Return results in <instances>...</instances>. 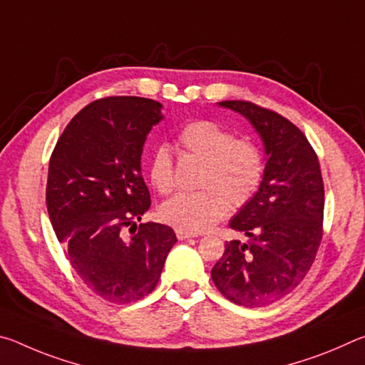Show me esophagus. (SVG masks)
Returning a JSON list of instances; mask_svg holds the SVG:
<instances>
[{
  "mask_svg": "<svg viewBox=\"0 0 365 365\" xmlns=\"http://www.w3.org/2000/svg\"><path fill=\"white\" fill-rule=\"evenodd\" d=\"M177 238L178 240H187V238H195L196 235L195 233H190V232H185V230H177Z\"/></svg>",
  "mask_w": 365,
  "mask_h": 365,
  "instance_id": "esophagus-1",
  "label": "esophagus"
}]
</instances>
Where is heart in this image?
Here are the masks:
<instances>
[{
    "label": "heart",
    "mask_w": 365,
    "mask_h": 365,
    "mask_svg": "<svg viewBox=\"0 0 365 365\" xmlns=\"http://www.w3.org/2000/svg\"><path fill=\"white\" fill-rule=\"evenodd\" d=\"M178 143L191 156L205 159L200 191L178 193L165 201L159 215L165 224L197 233L207 230L228 211L250 202L264 178V159L250 140L235 138L233 132L212 120H193L178 133ZM154 190L169 195L175 188L174 158L168 145H159L148 163Z\"/></svg>",
    "instance_id": "b5f03b06"
}]
</instances>
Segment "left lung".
<instances>
[{
	"label": "left lung",
	"instance_id": "8db88e82",
	"mask_svg": "<svg viewBox=\"0 0 365 365\" xmlns=\"http://www.w3.org/2000/svg\"><path fill=\"white\" fill-rule=\"evenodd\" d=\"M219 104L255 125L267 163L261 188L230 220L248 243L227 242L211 277L235 304L269 306L292 293L316 259L324 235L322 172L306 135L287 117L245 100Z\"/></svg>",
	"mask_w": 365,
	"mask_h": 365
}]
</instances>
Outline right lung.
<instances>
[{"instance_id":"add662e5","label":"right lung","mask_w":365,"mask_h":365,"mask_svg":"<svg viewBox=\"0 0 365 365\" xmlns=\"http://www.w3.org/2000/svg\"><path fill=\"white\" fill-rule=\"evenodd\" d=\"M160 108L138 96L90 103L49 158L46 207L54 233L83 285L115 304L156 288L177 242L169 225H137L151 206L140 159L146 135L163 119Z\"/></svg>"}]
</instances>
